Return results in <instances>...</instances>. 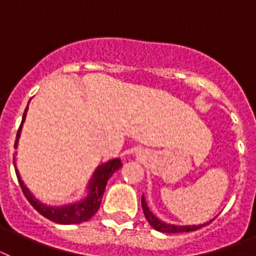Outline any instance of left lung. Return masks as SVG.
I'll return each mask as SVG.
<instances>
[{
  "label": "left lung",
  "instance_id": "8db88e82",
  "mask_svg": "<svg viewBox=\"0 0 256 256\" xmlns=\"http://www.w3.org/2000/svg\"><path fill=\"white\" fill-rule=\"evenodd\" d=\"M142 208H144V216H146V219H148V222L150 223V226H152V228H156V231H160V232H168V234H174V232H188V231L199 230V228H202L203 226L208 224V223H203V224H199V226H175V224L162 222L160 219L156 218V215L150 211L144 196H142Z\"/></svg>",
  "mask_w": 256,
  "mask_h": 256
}]
</instances>
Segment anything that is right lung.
Here are the masks:
<instances>
[{
    "label": "right lung",
    "mask_w": 256,
    "mask_h": 256,
    "mask_svg": "<svg viewBox=\"0 0 256 256\" xmlns=\"http://www.w3.org/2000/svg\"><path fill=\"white\" fill-rule=\"evenodd\" d=\"M26 112H28V108H25V112H24V116H22L21 126H20V128H18L17 132V138H16L14 148H17L18 138H20V134H21L22 124H24V120H25ZM120 168H122V162H120V158L108 160L106 164H102L100 166H98V168H96V172L92 174V178L90 179V182H88V195H86V198L82 199L81 202L72 203V204H65V206L58 207L48 206V204H44V203H41L40 200H37V199L33 196V194L30 192L29 188L24 184L17 168H16V174H17L18 183H20V186H21L22 192L25 194L26 199L29 200L30 204H32L40 214L44 215V216L49 219V220H53V222L60 223V224H77V223H82L88 220V219L92 218V215L98 211L100 202H102L104 187H106V183H108V178Z\"/></svg>",
    "instance_id": "1"
}]
</instances>
